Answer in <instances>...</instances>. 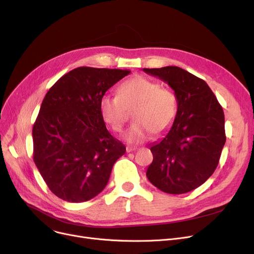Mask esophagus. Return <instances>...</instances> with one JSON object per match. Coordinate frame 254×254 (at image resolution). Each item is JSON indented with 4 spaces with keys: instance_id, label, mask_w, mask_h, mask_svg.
Wrapping results in <instances>:
<instances>
[{
    "instance_id": "obj_1",
    "label": "esophagus",
    "mask_w": 254,
    "mask_h": 254,
    "mask_svg": "<svg viewBox=\"0 0 254 254\" xmlns=\"http://www.w3.org/2000/svg\"><path fill=\"white\" fill-rule=\"evenodd\" d=\"M137 148L136 147H127L126 148V151H127V153H130V152H133V151H135Z\"/></svg>"
}]
</instances>
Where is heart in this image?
Returning a JSON list of instances; mask_svg holds the SVG:
<instances>
[{
  "label": "heart",
  "mask_w": 254,
  "mask_h": 254,
  "mask_svg": "<svg viewBox=\"0 0 254 254\" xmlns=\"http://www.w3.org/2000/svg\"><path fill=\"white\" fill-rule=\"evenodd\" d=\"M178 97L170 89L144 76L124 81L118 89V96L103 95L99 111L104 122L113 131L121 132L132 112L134 124L124 134L130 143H140L151 133L161 134L170 129L178 114Z\"/></svg>",
  "instance_id": "heart-1"
}]
</instances>
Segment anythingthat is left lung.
<instances>
[{
	"mask_svg": "<svg viewBox=\"0 0 254 254\" xmlns=\"http://www.w3.org/2000/svg\"><path fill=\"white\" fill-rule=\"evenodd\" d=\"M168 83L178 97V114L170 131L151 144L150 182L170 194L199 187L213 175L225 143L224 114L207 82L177 67L143 68Z\"/></svg>",
	"mask_w": 254,
	"mask_h": 254,
	"instance_id": "1",
	"label": "left lung"
}]
</instances>
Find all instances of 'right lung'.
<instances>
[{
    "label": "right lung",
    "mask_w": 254,
    "mask_h": 254,
    "mask_svg": "<svg viewBox=\"0 0 254 254\" xmlns=\"http://www.w3.org/2000/svg\"><path fill=\"white\" fill-rule=\"evenodd\" d=\"M129 70L78 67L48 90L33 126V158L55 195L87 201L107 185L126 152L106 129L99 100Z\"/></svg>",
    "instance_id": "right-lung-1"
}]
</instances>
